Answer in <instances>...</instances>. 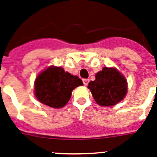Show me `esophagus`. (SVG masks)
I'll list each match as a JSON object with an SVG mask.
<instances>
[{
  "instance_id": "esophagus-1",
  "label": "esophagus",
  "mask_w": 157,
  "mask_h": 157,
  "mask_svg": "<svg viewBox=\"0 0 157 157\" xmlns=\"http://www.w3.org/2000/svg\"><path fill=\"white\" fill-rule=\"evenodd\" d=\"M82 82H83V84H84V85L87 86L88 85L89 82H90V79H89V78H83Z\"/></svg>"
}]
</instances>
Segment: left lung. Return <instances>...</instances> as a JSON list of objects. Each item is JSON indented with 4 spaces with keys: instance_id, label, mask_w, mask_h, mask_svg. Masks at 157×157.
<instances>
[{
    "instance_id": "left-lung-1",
    "label": "left lung",
    "mask_w": 157,
    "mask_h": 157,
    "mask_svg": "<svg viewBox=\"0 0 157 157\" xmlns=\"http://www.w3.org/2000/svg\"><path fill=\"white\" fill-rule=\"evenodd\" d=\"M95 77L94 81L90 82L88 88L98 105L112 106L124 98L127 92V81L116 69L104 67Z\"/></svg>"
}]
</instances>
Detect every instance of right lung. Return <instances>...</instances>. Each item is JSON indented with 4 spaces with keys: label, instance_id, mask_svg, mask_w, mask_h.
Here are the masks:
<instances>
[{
    "label": "right lung",
    "instance_id": "obj_1",
    "mask_svg": "<svg viewBox=\"0 0 157 157\" xmlns=\"http://www.w3.org/2000/svg\"><path fill=\"white\" fill-rule=\"evenodd\" d=\"M82 85L78 76L65 72L62 67H50L36 78L35 96L41 103L59 109L68 102L72 90Z\"/></svg>",
    "mask_w": 157,
    "mask_h": 157
}]
</instances>
